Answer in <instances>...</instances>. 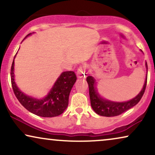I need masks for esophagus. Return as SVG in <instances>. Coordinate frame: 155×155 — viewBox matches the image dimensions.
Instances as JSON below:
<instances>
[{
    "instance_id": "1",
    "label": "esophagus",
    "mask_w": 155,
    "mask_h": 155,
    "mask_svg": "<svg viewBox=\"0 0 155 155\" xmlns=\"http://www.w3.org/2000/svg\"><path fill=\"white\" fill-rule=\"evenodd\" d=\"M77 77L78 78H82L83 77H85V73L82 71V70H79L77 72Z\"/></svg>"
}]
</instances>
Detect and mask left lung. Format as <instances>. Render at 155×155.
Masks as SVG:
<instances>
[{"label":"left lung","instance_id":"left-lung-1","mask_svg":"<svg viewBox=\"0 0 155 155\" xmlns=\"http://www.w3.org/2000/svg\"><path fill=\"white\" fill-rule=\"evenodd\" d=\"M142 52V51H141ZM143 53V52H142ZM147 69V75L144 80V83L142 89L138 95L132 99L124 102H116L105 99L100 95L96 85L97 82L96 80L92 76H88L86 78L88 85H89V94L90 98V103L92 110L97 114L104 117H114L121 114L127 110L131 109L135 106L143 95L147 85V64L145 63Z\"/></svg>","mask_w":155,"mask_h":155}]
</instances>
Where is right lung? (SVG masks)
<instances>
[{"label": "right lung", "instance_id": "right-lung-1", "mask_svg": "<svg viewBox=\"0 0 155 155\" xmlns=\"http://www.w3.org/2000/svg\"><path fill=\"white\" fill-rule=\"evenodd\" d=\"M33 33L28 34L24 40ZM16 55L17 53L11 66V83L14 93L22 105L33 114L43 117H56L63 113L68 107L70 91L77 80L75 73L73 71L63 72L45 97H34L24 93L16 84L14 74V60Z\"/></svg>", "mask_w": 155, "mask_h": 155}]
</instances>
